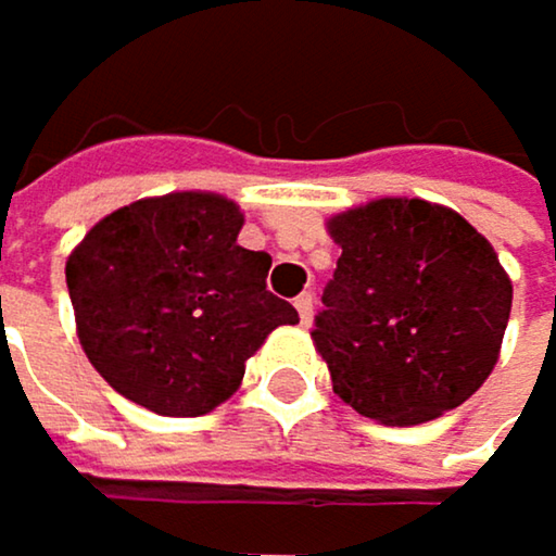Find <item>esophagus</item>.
Returning a JSON list of instances; mask_svg holds the SVG:
<instances>
[{
	"label": "esophagus",
	"mask_w": 556,
	"mask_h": 556,
	"mask_svg": "<svg viewBox=\"0 0 556 556\" xmlns=\"http://www.w3.org/2000/svg\"><path fill=\"white\" fill-rule=\"evenodd\" d=\"M313 306H316V296L313 293H300L296 296V313H300L303 324H309V319H313Z\"/></svg>",
	"instance_id": "esophagus-1"
}]
</instances>
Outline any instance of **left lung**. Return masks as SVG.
Returning a JSON list of instances; mask_svg holds the SVG:
<instances>
[{"instance_id": "obj_1", "label": "left lung", "mask_w": 556, "mask_h": 556, "mask_svg": "<svg viewBox=\"0 0 556 556\" xmlns=\"http://www.w3.org/2000/svg\"><path fill=\"white\" fill-rule=\"evenodd\" d=\"M340 243L313 343L333 393L363 417L414 427L460 407L501 353L514 287L454 210L374 200L327 223Z\"/></svg>"}]
</instances>
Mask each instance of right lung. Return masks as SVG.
Listing matches in <instances>:
<instances>
[{
    "mask_svg": "<svg viewBox=\"0 0 556 556\" xmlns=\"http://www.w3.org/2000/svg\"><path fill=\"white\" fill-rule=\"evenodd\" d=\"M240 206L216 193L136 200L66 260L76 330L99 377L163 417L237 393L247 359L296 309L266 290L269 253L243 250Z\"/></svg>",
    "mask_w": 556,
    "mask_h": 556,
    "instance_id": "1",
    "label": "right lung"
}]
</instances>
